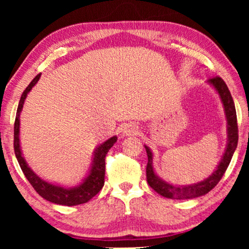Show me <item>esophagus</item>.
<instances>
[{
    "instance_id": "1",
    "label": "esophagus",
    "mask_w": 249,
    "mask_h": 249,
    "mask_svg": "<svg viewBox=\"0 0 249 249\" xmlns=\"http://www.w3.org/2000/svg\"><path fill=\"white\" fill-rule=\"evenodd\" d=\"M122 131H124V135L125 136H131V135H136L138 134V127L136 124H125L124 129H122Z\"/></svg>"
}]
</instances>
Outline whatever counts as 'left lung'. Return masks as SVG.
Listing matches in <instances>:
<instances>
[{
  "label": "left lung",
  "mask_w": 249,
  "mask_h": 249,
  "mask_svg": "<svg viewBox=\"0 0 249 249\" xmlns=\"http://www.w3.org/2000/svg\"><path fill=\"white\" fill-rule=\"evenodd\" d=\"M209 83L213 85L219 93L221 100H222L224 111H226L227 120H228V134H229V139H228L227 149L224 152V155L222 160H221L220 164L217 165V169L210 176L209 178L204 180L202 182L195 183L193 186H185V187H176L170 185V183L163 181L160 179L158 176L154 173L153 170V155L152 152L149 151L147 146H145L146 153H147L148 162L146 165V178H147V183L151 186V188L155 190L156 193L163 197L171 199H189L195 198V197L205 195L209 192H211L214 187H215L219 181L222 178L224 172L229 166V163L232 159V155L237 148L238 144V124H237V113L236 107H234V103L231 96L230 90L228 86L224 83L222 78L216 76L212 77L209 79Z\"/></svg>",
  "instance_id": "8db88e82"
}]
</instances>
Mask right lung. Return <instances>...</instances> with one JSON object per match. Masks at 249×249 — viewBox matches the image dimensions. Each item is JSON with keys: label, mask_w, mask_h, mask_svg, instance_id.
Masks as SVG:
<instances>
[{"label": "right lung", "mask_w": 249, "mask_h": 249, "mask_svg": "<svg viewBox=\"0 0 249 249\" xmlns=\"http://www.w3.org/2000/svg\"><path fill=\"white\" fill-rule=\"evenodd\" d=\"M40 77V73L32 80V83L28 85V87L23 90V93L20 97L18 108H17V115L15 121V136H13V147H15L16 158L18 160L20 168H21L23 175L33 186V188L36 190L39 196L43 198L49 200L51 203L59 204V205H66V206H73L79 205V204L87 203L88 200L93 198L96 194L100 193V190L103 188L104 186V177H105V156H107V152L113 146V144L117 142V137L113 136L107 142H104L101 146H98L96 152H95L93 166L89 175L85 181L81 183L79 187H74V188H63V187H59L52 183H49L44 181L37 177L34 173L27 163L25 159L22 158L21 149H20V142H19V117L21 108L23 107V102L26 100L27 94L29 93L30 89L35 86V84L38 81Z\"/></svg>", "instance_id": "add662e5"}]
</instances>
